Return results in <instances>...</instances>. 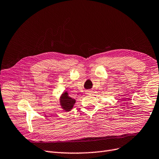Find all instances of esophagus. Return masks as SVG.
I'll return each mask as SVG.
<instances>
[{
	"label": "esophagus",
	"mask_w": 159,
	"mask_h": 159,
	"mask_svg": "<svg viewBox=\"0 0 159 159\" xmlns=\"http://www.w3.org/2000/svg\"><path fill=\"white\" fill-rule=\"evenodd\" d=\"M92 94L91 90H86V94Z\"/></svg>",
	"instance_id": "34e87169"
}]
</instances>
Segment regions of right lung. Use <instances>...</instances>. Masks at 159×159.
<instances>
[{
    "mask_svg": "<svg viewBox=\"0 0 159 159\" xmlns=\"http://www.w3.org/2000/svg\"><path fill=\"white\" fill-rule=\"evenodd\" d=\"M59 102L62 109L65 111H70L74 106L75 100L71 98L67 91H64L60 96Z\"/></svg>",
    "mask_w": 159,
    "mask_h": 159,
    "instance_id": "obj_1",
    "label": "right lung"
}]
</instances>
